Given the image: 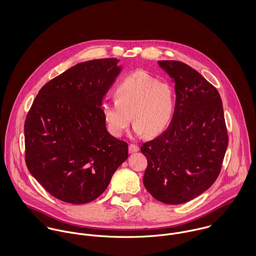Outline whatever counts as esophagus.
Listing matches in <instances>:
<instances>
[{
    "label": "esophagus",
    "instance_id": "1",
    "mask_svg": "<svg viewBox=\"0 0 256 256\" xmlns=\"http://www.w3.org/2000/svg\"><path fill=\"white\" fill-rule=\"evenodd\" d=\"M140 148H139V146H137V145H135V144H130L129 145V152H138Z\"/></svg>",
    "mask_w": 256,
    "mask_h": 256
}]
</instances>
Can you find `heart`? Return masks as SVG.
<instances>
[{
	"instance_id": "obj_1",
	"label": "heart",
	"mask_w": 256,
	"mask_h": 256,
	"mask_svg": "<svg viewBox=\"0 0 256 256\" xmlns=\"http://www.w3.org/2000/svg\"><path fill=\"white\" fill-rule=\"evenodd\" d=\"M114 98L102 106L108 129L114 137H120L127 129L131 114L136 134L158 136L170 124L176 106L174 86L145 71L125 76L116 86Z\"/></svg>"
}]
</instances>
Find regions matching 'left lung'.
<instances>
[{"label":"left lung","mask_w":256,"mask_h":256,"mask_svg":"<svg viewBox=\"0 0 256 256\" xmlns=\"http://www.w3.org/2000/svg\"><path fill=\"white\" fill-rule=\"evenodd\" d=\"M174 82L176 106L168 128L144 143L143 182L156 200L170 205L202 194L219 176L228 137L216 88L180 61H158Z\"/></svg>","instance_id":"1"}]
</instances>
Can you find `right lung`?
Returning a JSON list of instances; mask_svg holds the SVG:
<instances>
[{
  "instance_id": "right-lung-1",
  "label": "right lung",
  "mask_w": 256,
  "mask_h": 256,
  "mask_svg": "<svg viewBox=\"0 0 256 256\" xmlns=\"http://www.w3.org/2000/svg\"><path fill=\"white\" fill-rule=\"evenodd\" d=\"M116 58L82 62L44 84L24 122L30 172L55 198L84 204L108 186L128 158V144L111 136L104 96L121 71Z\"/></svg>"
}]
</instances>
